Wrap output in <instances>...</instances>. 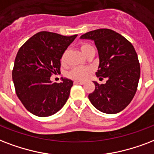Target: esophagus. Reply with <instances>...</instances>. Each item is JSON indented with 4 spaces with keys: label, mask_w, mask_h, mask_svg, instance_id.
Segmentation results:
<instances>
[{
    "label": "esophagus",
    "mask_w": 154,
    "mask_h": 154,
    "mask_svg": "<svg viewBox=\"0 0 154 154\" xmlns=\"http://www.w3.org/2000/svg\"><path fill=\"white\" fill-rule=\"evenodd\" d=\"M74 83H76V84H81V85L84 84V82H83V81H75Z\"/></svg>",
    "instance_id": "34e87169"
}]
</instances>
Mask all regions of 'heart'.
Returning <instances> with one entry per match:
<instances>
[{"label":"heart","instance_id":"1","mask_svg":"<svg viewBox=\"0 0 154 154\" xmlns=\"http://www.w3.org/2000/svg\"><path fill=\"white\" fill-rule=\"evenodd\" d=\"M92 48V46H91L90 44L88 43H83L81 46V51L83 54H85L89 49ZM66 51H65L63 55L61 57V62L64 63L66 60ZM91 71L89 68L87 67H75L69 72L68 75L73 79L75 80H84L88 76V75L90 74Z\"/></svg>","mask_w":154,"mask_h":154}]
</instances>
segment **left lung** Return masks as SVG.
I'll return each instance as SVG.
<instances>
[{"instance_id":"left-lung-1","label":"left lung","mask_w":154,"mask_h":154,"mask_svg":"<svg viewBox=\"0 0 154 154\" xmlns=\"http://www.w3.org/2000/svg\"><path fill=\"white\" fill-rule=\"evenodd\" d=\"M80 38L95 42L100 58L96 75L108 78L104 84L94 82L95 90L88 96L91 103L102 112H120L130 103L137 89L140 68L135 49L125 37L109 29L88 32Z\"/></svg>"}]
</instances>
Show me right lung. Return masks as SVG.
Listing matches in <instances>:
<instances>
[{
  "label": "right lung",
  "mask_w": 154,
  "mask_h": 154,
  "mask_svg": "<svg viewBox=\"0 0 154 154\" xmlns=\"http://www.w3.org/2000/svg\"><path fill=\"white\" fill-rule=\"evenodd\" d=\"M76 37L41 31L19 49L12 77L17 96L32 114L40 117L54 115L68 100L72 80L63 79L61 83H52L51 77L60 72L61 57Z\"/></svg>",
  "instance_id": "1"
}]
</instances>
